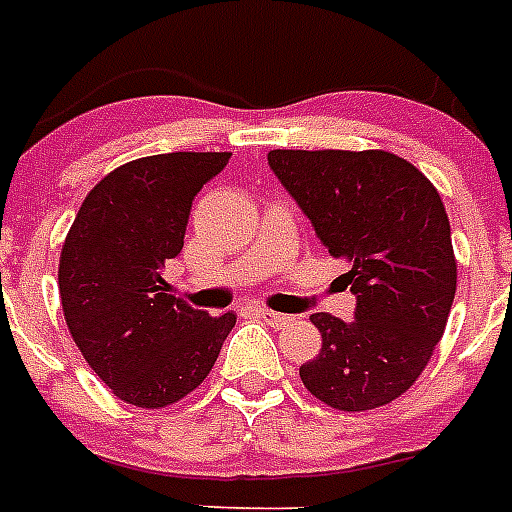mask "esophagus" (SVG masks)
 Segmentation results:
<instances>
[{
	"label": "esophagus",
	"mask_w": 512,
	"mask_h": 512,
	"mask_svg": "<svg viewBox=\"0 0 512 512\" xmlns=\"http://www.w3.org/2000/svg\"><path fill=\"white\" fill-rule=\"evenodd\" d=\"M256 314H259L261 320L269 322L272 327H282V325H288L293 317L290 314H282V312H272V309H256Z\"/></svg>",
	"instance_id": "obj_1"
}]
</instances>
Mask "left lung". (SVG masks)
I'll list each match as a JSON object with an SVG mask.
<instances>
[{
  "mask_svg": "<svg viewBox=\"0 0 512 512\" xmlns=\"http://www.w3.org/2000/svg\"><path fill=\"white\" fill-rule=\"evenodd\" d=\"M269 169L357 296L354 320L312 314L320 354L298 375L343 412L394 402L418 380L455 301L452 230L436 187L386 150H272Z\"/></svg>",
  "mask_w": 512,
  "mask_h": 512,
  "instance_id": "8db88e82",
  "label": "left lung"
}]
</instances>
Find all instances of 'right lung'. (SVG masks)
Instances as JSON below:
<instances>
[{"label": "right lung", "mask_w": 512, "mask_h": 512, "mask_svg": "<svg viewBox=\"0 0 512 512\" xmlns=\"http://www.w3.org/2000/svg\"><path fill=\"white\" fill-rule=\"evenodd\" d=\"M230 153L137 158L94 185L60 253V301L73 341L105 386L158 410L198 388L235 314L208 317L171 296L166 261L185 245L192 200Z\"/></svg>", "instance_id": "right-lung-1"}]
</instances>
